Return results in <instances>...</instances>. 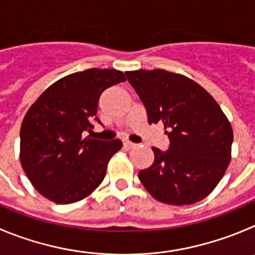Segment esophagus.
I'll list each match as a JSON object with an SVG mask.
<instances>
[{"label":"esophagus","mask_w":255,"mask_h":255,"mask_svg":"<svg viewBox=\"0 0 255 255\" xmlns=\"http://www.w3.org/2000/svg\"><path fill=\"white\" fill-rule=\"evenodd\" d=\"M124 147L128 148V149H131V148L136 147V144L131 143V141H129V140H125V141H124Z\"/></svg>","instance_id":"obj_1"}]
</instances>
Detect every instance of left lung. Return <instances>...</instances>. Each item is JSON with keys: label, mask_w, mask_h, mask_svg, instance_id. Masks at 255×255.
<instances>
[{"label": "left lung", "mask_w": 255, "mask_h": 255, "mask_svg": "<svg viewBox=\"0 0 255 255\" xmlns=\"http://www.w3.org/2000/svg\"><path fill=\"white\" fill-rule=\"evenodd\" d=\"M147 110L148 123H161L170 147L152 148L154 162L139 180L154 199L185 206L217 186L231 159L234 132L215 98L194 80L166 70L125 73Z\"/></svg>", "instance_id": "1"}]
</instances>
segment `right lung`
Masks as SVG:
<instances>
[{"label":"right lung","instance_id":"add662e5","mask_svg":"<svg viewBox=\"0 0 255 255\" xmlns=\"http://www.w3.org/2000/svg\"><path fill=\"white\" fill-rule=\"evenodd\" d=\"M115 69L70 74L48 87L26 112L20 129V162L35 189L57 204L75 203L93 193L106 176L111 141L84 136L92 131L98 100L107 88L125 82Z\"/></svg>","mask_w":255,"mask_h":255}]
</instances>
